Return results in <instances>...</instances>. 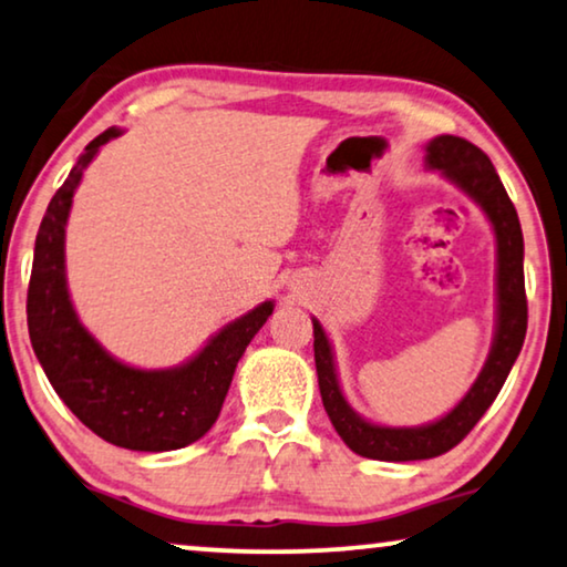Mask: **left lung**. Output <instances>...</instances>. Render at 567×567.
I'll list each match as a JSON object with an SVG mask.
<instances>
[{"instance_id": "left-lung-1", "label": "left lung", "mask_w": 567, "mask_h": 567, "mask_svg": "<svg viewBox=\"0 0 567 567\" xmlns=\"http://www.w3.org/2000/svg\"><path fill=\"white\" fill-rule=\"evenodd\" d=\"M426 166L440 171L486 212L496 235V334L488 360L453 412L422 426H381L365 422L344 401L332 344L319 319L315 324V363L324 412L352 453L371 461H426L453 450L502 391L527 334V293H524V237L516 209L498 178L494 163L478 145L455 135H437L426 143Z\"/></svg>"}]
</instances>
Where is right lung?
Wrapping results in <instances>:
<instances>
[{
	"instance_id": "right-lung-1",
	"label": "right lung",
	"mask_w": 567,
	"mask_h": 567,
	"mask_svg": "<svg viewBox=\"0 0 567 567\" xmlns=\"http://www.w3.org/2000/svg\"><path fill=\"white\" fill-rule=\"evenodd\" d=\"M120 135L122 130L110 127L94 137L48 204L35 237L28 330L48 381L89 430L117 447L166 453L192 445L217 422L237 360L266 324L274 301L258 303L223 327L192 360L166 371L120 363L89 334L65 286V223L86 166Z\"/></svg>"
}]
</instances>
